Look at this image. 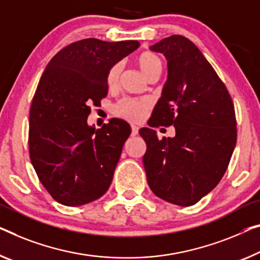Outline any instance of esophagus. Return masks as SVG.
<instances>
[{"mask_svg":"<svg viewBox=\"0 0 260 260\" xmlns=\"http://www.w3.org/2000/svg\"><path fill=\"white\" fill-rule=\"evenodd\" d=\"M138 133H139V127L135 125H132V135L135 137V135H138Z\"/></svg>","mask_w":260,"mask_h":260,"instance_id":"1","label":"esophagus"}]
</instances>
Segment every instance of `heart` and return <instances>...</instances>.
<instances>
[{
	"label": "heart",
	"mask_w": 260,
	"mask_h": 260,
	"mask_svg": "<svg viewBox=\"0 0 260 260\" xmlns=\"http://www.w3.org/2000/svg\"><path fill=\"white\" fill-rule=\"evenodd\" d=\"M137 63L138 67L140 68L141 72L146 77L149 76L152 72L161 71L162 69L160 58L152 52L141 53V55L138 57ZM120 71H121V65L120 64H115L111 68L107 76V84L110 85V86H113V85L117 83ZM147 108H148V103H147L146 100L125 98L115 105L114 112L115 114L121 118L132 120V121H139V120H141L145 117Z\"/></svg>",
	"instance_id": "obj_1"
}]
</instances>
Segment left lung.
<instances>
[{"instance_id": "8db88e82", "label": "left lung", "mask_w": 260, "mask_h": 260, "mask_svg": "<svg viewBox=\"0 0 260 260\" xmlns=\"http://www.w3.org/2000/svg\"><path fill=\"white\" fill-rule=\"evenodd\" d=\"M167 59V80L149 126L175 127V137L158 140L143 127L142 162L152 191L169 203L189 207L222 179L234 153L235 107L225 85L200 49L180 35L150 46Z\"/></svg>"}]
</instances>
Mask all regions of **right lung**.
<instances>
[{
    "mask_svg": "<svg viewBox=\"0 0 260 260\" xmlns=\"http://www.w3.org/2000/svg\"><path fill=\"white\" fill-rule=\"evenodd\" d=\"M139 46L87 38L46 65L30 108L29 152L38 179L60 204L90 203L110 188L131 126L114 118L95 129L87 117L91 104L107 94L111 68Z\"/></svg>",
    "mask_w": 260,
    "mask_h": 260,
    "instance_id": "1",
    "label": "right lung"
}]
</instances>
